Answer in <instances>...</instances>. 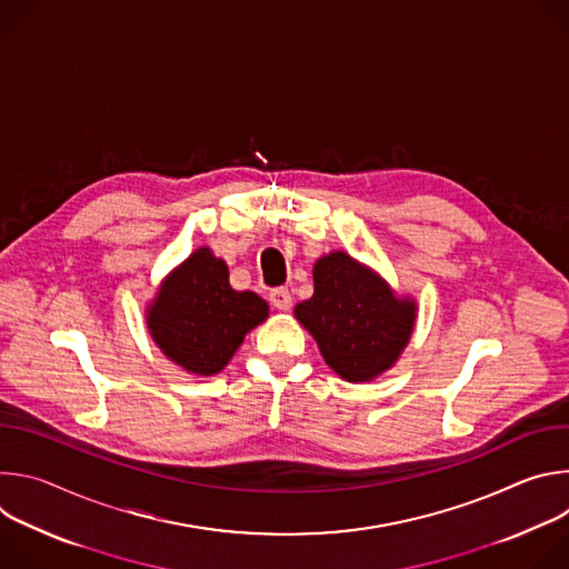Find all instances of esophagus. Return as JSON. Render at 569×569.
Returning a JSON list of instances; mask_svg holds the SVG:
<instances>
[{"instance_id":"esophagus-1","label":"esophagus","mask_w":569,"mask_h":569,"mask_svg":"<svg viewBox=\"0 0 569 569\" xmlns=\"http://www.w3.org/2000/svg\"><path fill=\"white\" fill-rule=\"evenodd\" d=\"M270 303H272L274 308H279V310H290V306H292V295L288 292V288H274V290L270 292Z\"/></svg>"}]
</instances>
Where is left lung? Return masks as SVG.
I'll return each instance as SVG.
<instances>
[{
	"label": "left lung",
	"mask_w": 569,
	"mask_h": 569,
	"mask_svg": "<svg viewBox=\"0 0 569 569\" xmlns=\"http://www.w3.org/2000/svg\"><path fill=\"white\" fill-rule=\"evenodd\" d=\"M312 281L315 292L295 306V317L327 365L349 382L391 369L412 338L415 299H398L382 277L347 252L317 259Z\"/></svg>",
	"instance_id": "8db88e82"
}]
</instances>
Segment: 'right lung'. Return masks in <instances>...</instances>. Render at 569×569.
Instances as JSON below:
<instances>
[{
	"mask_svg": "<svg viewBox=\"0 0 569 569\" xmlns=\"http://www.w3.org/2000/svg\"><path fill=\"white\" fill-rule=\"evenodd\" d=\"M268 312L257 292L233 290L227 263L200 248L161 281L146 323L169 360L189 373L213 376Z\"/></svg>",
	"mask_w": 569,
	"mask_h": 569,
	"instance_id": "obj_1",
	"label": "right lung"
}]
</instances>
